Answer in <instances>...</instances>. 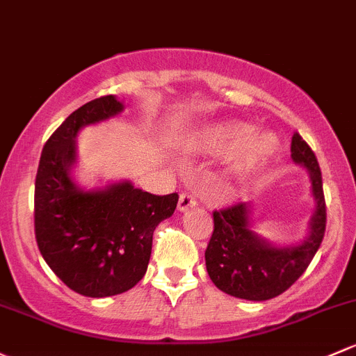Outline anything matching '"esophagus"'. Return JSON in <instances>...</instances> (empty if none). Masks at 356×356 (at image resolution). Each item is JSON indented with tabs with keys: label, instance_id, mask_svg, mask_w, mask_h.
I'll return each mask as SVG.
<instances>
[{
	"label": "esophagus",
	"instance_id": "1",
	"mask_svg": "<svg viewBox=\"0 0 356 356\" xmlns=\"http://www.w3.org/2000/svg\"><path fill=\"white\" fill-rule=\"evenodd\" d=\"M196 204V197L189 193H182L181 197H179V209L181 211H188L189 208H193Z\"/></svg>",
	"mask_w": 356,
	"mask_h": 356
}]
</instances>
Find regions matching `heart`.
Returning a JSON list of instances; mask_svg holds the SVG:
<instances>
[{
  "mask_svg": "<svg viewBox=\"0 0 356 356\" xmlns=\"http://www.w3.org/2000/svg\"><path fill=\"white\" fill-rule=\"evenodd\" d=\"M250 134H252V126L247 122H215V124H209L200 131L194 140V147L207 153H227L230 149L238 148L245 141L234 168L237 174L247 175L263 165L278 147V140L273 133L263 131L250 138ZM247 137L249 140H246Z\"/></svg>",
  "mask_w": 356,
  "mask_h": 356,
  "instance_id": "obj_1",
  "label": "heart"
}]
</instances>
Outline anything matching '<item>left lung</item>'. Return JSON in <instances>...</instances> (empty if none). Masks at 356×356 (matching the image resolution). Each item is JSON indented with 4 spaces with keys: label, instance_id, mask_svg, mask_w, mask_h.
I'll list each match as a JSON object with an SVG mask.
<instances>
[{
    "label": "left lung",
    "instance_id": "left-lung-1",
    "mask_svg": "<svg viewBox=\"0 0 356 356\" xmlns=\"http://www.w3.org/2000/svg\"><path fill=\"white\" fill-rule=\"evenodd\" d=\"M291 159L309 170L316 211L309 235L297 245L275 247L250 230L249 207L237 203L213 211V234L204 259L211 282L225 293L263 302L288 290L316 256L326 232V200L316 153L298 133L291 138Z\"/></svg>",
    "mask_w": 356,
    "mask_h": 356
}]
</instances>
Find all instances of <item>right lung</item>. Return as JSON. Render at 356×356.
Returning a JSON list of instances; mask_svg holds the SVG:
<instances>
[{"mask_svg": "<svg viewBox=\"0 0 356 356\" xmlns=\"http://www.w3.org/2000/svg\"><path fill=\"white\" fill-rule=\"evenodd\" d=\"M122 109L114 95L81 106L51 134L37 168L33 225L40 254L66 286L92 298L124 293L143 278L153 232L179 201L177 193L156 196L129 181L97 191L73 182L78 131Z\"/></svg>", "mask_w": 356, "mask_h": 356, "instance_id": "add662e5", "label": "right lung"}]
</instances>
